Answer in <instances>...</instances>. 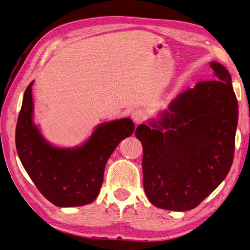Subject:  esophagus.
<instances>
[{
    "label": "esophagus",
    "instance_id": "1",
    "mask_svg": "<svg viewBox=\"0 0 250 250\" xmlns=\"http://www.w3.org/2000/svg\"><path fill=\"white\" fill-rule=\"evenodd\" d=\"M132 119L137 125L142 124V122H144L145 119H146V113L143 110H135L132 113Z\"/></svg>",
    "mask_w": 250,
    "mask_h": 250
}]
</instances>
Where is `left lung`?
Returning a JSON list of instances; mask_svg holds the SVG:
<instances>
[{
	"label": "left lung",
	"instance_id": "1",
	"mask_svg": "<svg viewBox=\"0 0 250 250\" xmlns=\"http://www.w3.org/2000/svg\"><path fill=\"white\" fill-rule=\"evenodd\" d=\"M214 80L201 81L171 102L151 126L140 125L143 187L152 204L171 211L198 207L233 164L238 104L229 71L211 62Z\"/></svg>",
	"mask_w": 250,
	"mask_h": 250
}]
</instances>
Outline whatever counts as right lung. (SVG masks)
<instances>
[{"label": "right lung", "mask_w": 250, "mask_h": 250, "mask_svg": "<svg viewBox=\"0 0 250 250\" xmlns=\"http://www.w3.org/2000/svg\"><path fill=\"white\" fill-rule=\"evenodd\" d=\"M34 81L27 86L18 115L15 143L27 174L42 196L57 207H80L93 202L101 191L105 166L122 140L134 131L129 118L103 124L76 148L47 143L33 124Z\"/></svg>", "instance_id": "obj_1"}]
</instances>
